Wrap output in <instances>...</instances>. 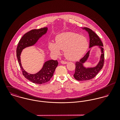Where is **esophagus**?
<instances>
[{"label": "esophagus", "instance_id": "34e87169", "mask_svg": "<svg viewBox=\"0 0 120 120\" xmlns=\"http://www.w3.org/2000/svg\"><path fill=\"white\" fill-rule=\"evenodd\" d=\"M60 62H61V63H62V64H66L67 63V61H64V60H61V61H60Z\"/></svg>", "mask_w": 120, "mask_h": 120}]
</instances>
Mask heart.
<instances>
[{
	"label": "heart",
	"instance_id": "heart-1",
	"mask_svg": "<svg viewBox=\"0 0 120 120\" xmlns=\"http://www.w3.org/2000/svg\"><path fill=\"white\" fill-rule=\"evenodd\" d=\"M89 47L86 37L73 32H65L59 34L55 44L49 43V48L52 52L59 54L60 49L64 50V55L69 60L76 61L85 53Z\"/></svg>",
	"mask_w": 120,
	"mask_h": 120
}]
</instances>
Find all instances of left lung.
I'll return each mask as SVG.
<instances>
[{"label": "left lung", "instance_id": "obj_1", "mask_svg": "<svg viewBox=\"0 0 120 120\" xmlns=\"http://www.w3.org/2000/svg\"><path fill=\"white\" fill-rule=\"evenodd\" d=\"M83 29L86 30L89 34V48H92L94 46H99L101 50V55L99 63L96 67L94 68H86L83 66V63L86 62L89 57L90 51L88 52L79 61L76 62L75 71L73 77L78 81H86L94 78L103 68L104 61V52L102 48L103 46L101 39L91 29L87 27H85Z\"/></svg>", "mask_w": 120, "mask_h": 120}]
</instances>
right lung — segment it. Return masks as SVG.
Masks as SVG:
<instances>
[{"label": "right lung", "instance_id": "obj_1", "mask_svg": "<svg viewBox=\"0 0 120 120\" xmlns=\"http://www.w3.org/2000/svg\"><path fill=\"white\" fill-rule=\"evenodd\" d=\"M47 30V27L38 30H32L23 35L19 41L17 45V57L22 74L25 78L35 84H42L49 81L52 77L55 70L58 65V61L53 60L47 61L39 72L35 74H31L27 72L22 68L21 63L20 55L22 49L26 47L34 45L42 35L46 33Z\"/></svg>", "mask_w": 120, "mask_h": 120}]
</instances>
